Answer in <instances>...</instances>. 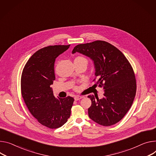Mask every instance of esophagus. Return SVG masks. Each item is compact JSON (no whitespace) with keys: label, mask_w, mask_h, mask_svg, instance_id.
I'll use <instances>...</instances> for the list:
<instances>
[{"label":"esophagus","mask_w":156,"mask_h":156,"mask_svg":"<svg viewBox=\"0 0 156 156\" xmlns=\"http://www.w3.org/2000/svg\"><path fill=\"white\" fill-rule=\"evenodd\" d=\"M74 98H75V101H78V100H80V99H81L82 97L80 96H75Z\"/></svg>","instance_id":"obj_1"}]
</instances>
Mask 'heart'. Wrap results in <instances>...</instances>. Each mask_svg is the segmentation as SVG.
Segmentation results:
<instances>
[{"mask_svg": "<svg viewBox=\"0 0 156 156\" xmlns=\"http://www.w3.org/2000/svg\"><path fill=\"white\" fill-rule=\"evenodd\" d=\"M75 62H86V63H88V61H87V58L83 57V56H77V57H76L75 59ZM75 88L76 89V87H75Z\"/></svg>", "mask_w": 156, "mask_h": 156, "instance_id": "b5f03b06", "label": "heart"}]
</instances>
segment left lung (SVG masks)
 I'll return each mask as SVG.
<instances>
[{
  "mask_svg": "<svg viewBox=\"0 0 156 156\" xmlns=\"http://www.w3.org/2000/svg\"><path fill=\"white\" fill-rule=\"evenodd\" d=\"M76 52L94 62L95 84L105 91L101 99L95 95L88 96L91 100L89 117L104 126L115 124L129 110L136 95V80L131 65L119 50L105 41L79 44L72 51Z\"/></svg>",
  "mask_w": 156,
  "mask_h": 156,
  "instance_id": "obj_1",
  "label": "left lung"
}]
</instances>
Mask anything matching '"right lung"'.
I'll return each mask as SVG.
<instances>
[{
	"instance_id": "right-lung-1",
	"label": "right lung",
	"mask_w": 156,
	"mask_h": 156,
	"mask_svg": "<svg viewBox=\"0 0 156 156\" xmlns=\"http://www.w3.org/2000/svg\"><path fill=\"white\" fill-rule=\"evenodd\" d=\"M53 45L36 51L25 64L21 77V93L29 111L38 122L56 129L66 122L74 98H55L50 87L55 80V58L69 47Z\"/></svg>"
}]
</instances>
